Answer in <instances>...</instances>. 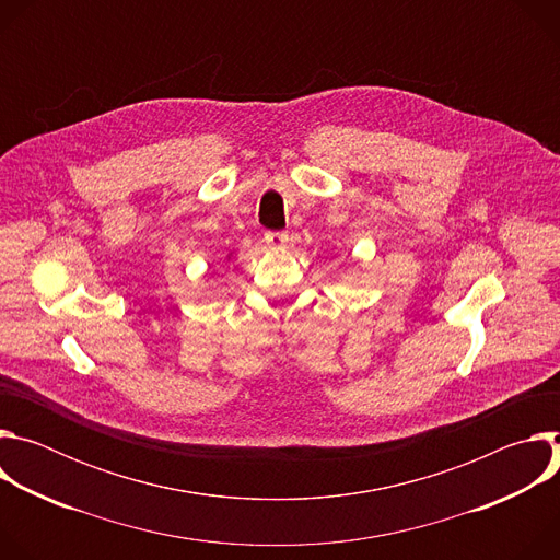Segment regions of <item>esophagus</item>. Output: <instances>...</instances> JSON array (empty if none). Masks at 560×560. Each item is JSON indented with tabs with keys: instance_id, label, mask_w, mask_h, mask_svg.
<instances>
[{
	"instance_id": "1",
	"label": "esophagus",
	"mask_w": 560,
	"mask_h": 560,
	"mask_svg": "<svg viewBox=\"0 0 560 560\" xmlns=\"http://www.w3.org/2000/svg\"><path fill=\"white\" fill-rule=\"evenodd\" d=\"M266 244L272 248V250H281L285 244H288V234L285 232H266Z\"/></svg>"
}]
</instances>
